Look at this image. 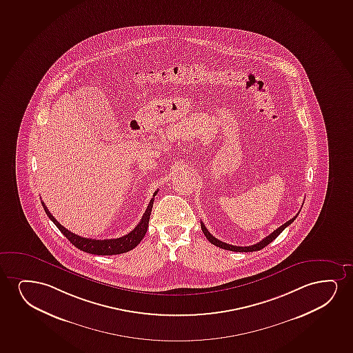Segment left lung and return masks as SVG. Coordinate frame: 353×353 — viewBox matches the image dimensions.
I'll use <instances>...</instances> for the list:
<instances>
[{
  "label": "left lung",
  "instance_id": "obj_1",
  "mask_svg": "<svg viewBox=\"0 0 353 353\" xmlns=\"http://www.w3.org/2000/svg\"><path fill=\"white\" fill-rule=\"evenodd\" d=\"M299 212H298V213H299ZM298 213L293 216L292 219H290L289 221H286L284 225H281V226H279L278 229L274 230L270 236H267L265 239H262L260 242L256 243V244H254V245H249V247H236V245H231V244H228V243L221 242V241H219L218 239H215L214 236H212V234H210V231L206 229V226H205V224H203L202 221L201 229L202 232H203L205 236H206V239H208L212 244H214L215 247L221 248V249H225V250H231V252H257V250H261V249H263L265 245H268L270 242H273V241H274V239H276V237H278V236H279V234H281V232H283V231H284L290 224H292L293 220L297 218Z\"/></svg>",
  "mask_w": 353,
  "mask_h": 353
}]
</instances>
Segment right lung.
<instances>
[{"label": "right lung", "mask_w": 353, "mask_h": 353, "mask_svg": "<svg viewBox=\"0 0 353 353\" xmlns=\"http://www.w3.org/2000/svg\"><path fill=\"white\" fill-rule=\"evenodd\" d=\"M157 192H158V190H156L154 194H153V197H152L151 201L148 203L146 211L142 215L140 223L137 225V228L133 231H130L128 234L122 236L119 239H83L81 236L73 234V232H70V231L65 229L64 226H62L52 216L49 210L46 208L44 202L41 201V205L44 207V211H46L48 216L59 228L61 232L65 236V239H68L69 242L72 243L78 249H80V250L88 252V254H94V255H119V254H123V252H127L134 249V248L138 245L139 243L141 242L143 236L146 234L147 229H148V221H150V215H151L152 207H153V201H154V196H156Z\"/></svg>", "instance_id": "add662e5"}]
</instances>
